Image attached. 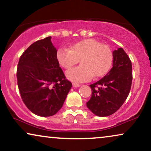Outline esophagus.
I'll use <instances>...</instances> for the list:
<instances>
[{"label": "esophagus", "mask_w": 151, "mask_h": 151, "mask_svg": "<svg viewBox=\"0 0 151 151\" xmlns=\"http://www.w3.org/2000/svg\"><path fill=\"white\" fill-rule=\"evenodd\" d=\"M73 87H75V88H78V87L81 86V85L78 83H73Z\"/></svg>", "instance_id": "obj_1"}]
</instances>
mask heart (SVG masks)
<instances>
[{
    "label": "heart",
    "mask_w": 151,
    "mask_h": 151,
    "mask_svg": "<svg viewBox=\"0 0 151 151\" xmlns=\"http://www.w3.org/2000/svg\"><path fill=\"white\" fill-rule=\"evenodd\" d=\"M59 65L69 69L79 62L81 65L66 72V76L74 82H84L93 76L100 77L109 70L112 63V51L107 44L94 39H86L71 46L68 49L59 48L57 52Z\"/></svg>",
    "instance_id": "obj_1"
}]
</instances>
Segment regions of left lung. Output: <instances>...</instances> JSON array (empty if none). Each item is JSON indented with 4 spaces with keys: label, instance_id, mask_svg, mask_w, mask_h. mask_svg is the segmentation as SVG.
<instances>
[{
    "label": "left lung",
    "instance_id": "obj_1",
    "mask_svg": "<svg viewBox=\"0 0 151 151\" xmlns=\"http://www.w3.org/2000/svg\"><path fill=\"white\" fill-rule=\"evenodd\" d=\"M113 67L103 78L90 85L92 96L86 105L95 115L105 117L117 111L126 101L133 79L132 65L122 48L113 52Z\"/></svg>",
    "mask_w": 151,
    "mask_h": 151
}]
</instances>
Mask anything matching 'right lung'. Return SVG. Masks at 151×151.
<instances>
[{"label": "right lung", "mask_w": 151, "mask_h": 151, "mask_svg": "<svg viewBox=\"0 0 151 151\" xmlns=\"http://www.w3.org/2000/svg\"><path fill=\"white\" fill-rule=\"evenodd\" d=\"M51 37L34 42L19 59L17 81L21 98L36 115L48 117L62 107L72 87L57 59Z\"/></svg>", "instance_id": "obj_1"}]
</instances>
